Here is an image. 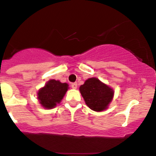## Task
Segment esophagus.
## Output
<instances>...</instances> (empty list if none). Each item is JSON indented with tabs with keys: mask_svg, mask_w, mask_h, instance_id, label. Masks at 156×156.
<instances>
[{
	"mask_svg": "<svg viewBox=\"0 0 156 156\" xmlns=\"http://www.w3.org/2000/svg\"><path fill=\"white\" fill-rule=\"evenodd\" d=\"M71 87H72L73 89H76L77 87H78V84H77V83H73L71 84Z\"/></svg>",
	"mask_w": 156,
	"mask_h": 156,
	"instance_id": "obj_1",
	"label": "esophagus"
}]
</instances>
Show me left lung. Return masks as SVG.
<instances>
[{
    "label": "left lung",
    "instance_id": "left-lung-1",
    "mask_svg": "<svg viewBox=\"0 0 156 156\" xmlns=\"http://www.w3.org/2000/svg\"><path fill=\"white\" fill-rule=\"evenodd\" d=\"M79 90L89 108L98 112L108 108L114 94L112 87L97 78H88L80 86Z\"/></svg>",
    "mask_w": 156,
    "mask_h": 156
}]
</instances>
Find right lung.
<instances>
[{
    "mask_svg": "<svg viewBox=\"0 0 156 156\" xmlns=\"http://www.w3.org/2000/svg\"><path fill=\"white\" fill-rule=\"evenodd\" d=\"M69 89L67 83L51 79L37 92V99L44 108L51 109L59 104Z\"/></svg>",
    "mask_w": 156,
    "mask_h": 156,
    "instance_id": "right-lung-1",
    "label": "right lung"
}]
</instances>
